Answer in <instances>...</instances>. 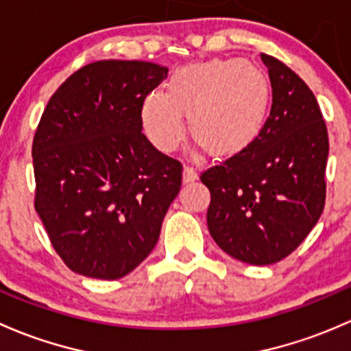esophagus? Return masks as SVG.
<instances>
[{
  "label": "esophagus",
  "mask_w": 351,
  "mask_h": 351,
  "mask_svg": "<svg viewBox=\"0 0 351 351\" xmlns=\"http://www.w3.org/2000/svg\"><path fill=\"white\" fill-rule=\"evenodd\" d=\"M184 182H193V180L197 179V171L194 167H189V165H186L184 167Z\"/></svg>",
  "instance_id": "obj_1"
}]
</instances>
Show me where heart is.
I'll list each match as a JSON object with an SVG mask.
<instances>
[{"mask_svg": "<svg viewBox=\"0 0 351 351\" xmlns=\"http://www.w3.org/2000/svg\"><path fill=\"white\" fill-rule=\"evenodd\" d=\"M272 91L254 64L216 59L172 72L165 93L142 103V128L157 150L174 152L184 138L182 113L191 136L215 155H237L252 145L269 120Z\"/></svg>", "mask_w": 351, "mask_h": 351, "instance_id": "obj_1", "label": "heart"}]
</instances>
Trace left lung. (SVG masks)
<instances>
[{
	"label": "left lung",
	"instance_id": "1",
	"mask_svg": "<svg viewBox=\"0 0 351 351\" xmlns=\"http://www.w3.org/2000/svg\"><path fill=\"white\" fill-rule=\"evenodd\" d=\"M272 108L248 149L206 169L208 230L219 248L252 265L291 255L319 219L326 199V123L304 81L262 53Z\"/></svg>",
	"mask_w": 351,
	"mask_h": 351
}]
</instances>
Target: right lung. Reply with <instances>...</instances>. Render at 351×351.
<instances>
[{"label": "right lung", "mask_w": 351, "mask_h": 351, "mask_svg": "<svg viewBox=\"0 0 351 351\" xmlns=\"http://www.w3.org/2000/svg\"><path fill=\"white\" fill-rule=\"evenodd\" d=\"M169 69L97 60L53 93L34 136L35 211L75 274L114 280L154 250L182 164L142 133V103Z\"/></svg>", "instance_id": "1"}]
</instances>
